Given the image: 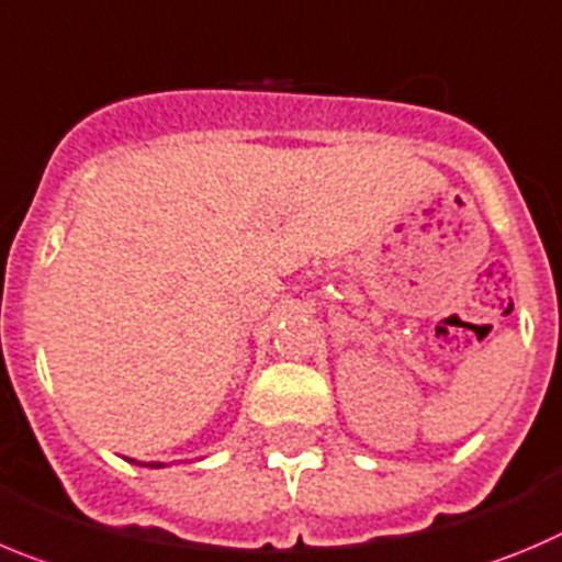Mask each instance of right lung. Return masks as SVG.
<instances>
[{
  "mask_svg": "<svg viewBox=\"0 0 562 562\" xmlns=\"http://www.w3.org/2000/svg\"><path fill=\"white\" fill-rule=\"evenodd\" d=\"M131 462H136V460H131ZM136 465H150V468H161V462H136Z\"/></svg>",
  "mask_w": 562,
  "mask_h": 562,
  "instance_id": "right-lung-1",
  "label": "right lung"
}]
</instances>
